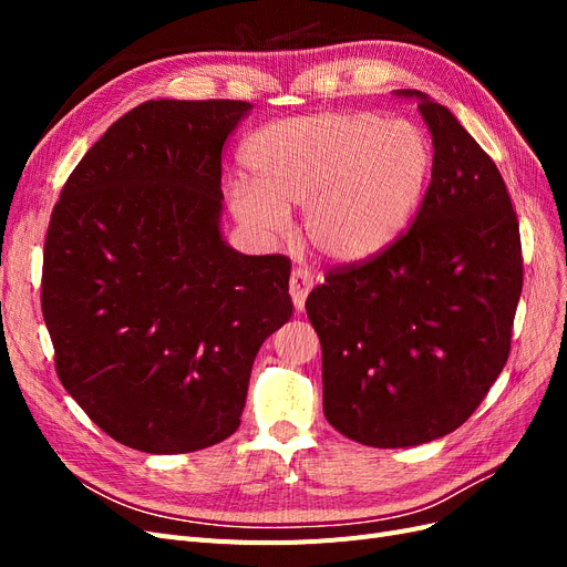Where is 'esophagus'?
Segmentation results:
<instances>
[{"mask_svg": "<svg viewBox=\"0 0 567 567\" xmlns=\"http://www.w3.org/2000/svg\"><path fill=\"white\" fill-rule=\"evenodd\" d=\"M315 286V277L307 269L302 267H296L293 271H290V284H288V290H290V298H293V305L296 310H302L305 307V300L307 296H310V290Z\"/></svg>", "mask_w": 567, "mask_h": 567, "instance_id": "1", "label": "esophagus"}]
</instances>
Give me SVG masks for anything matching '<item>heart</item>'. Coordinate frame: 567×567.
Instances as JSON below:
<instances>
[{"mask_svg":"<svg viewBox=\"0 0 567 567\" xmlns=\"http://www.w3.org/2000/svg\"><path fill=\"white\" fill-rule=\"evenodd\" d=\"M250 179L227 188L229 208L252 231L279 236L290 205H305L302 231L321 257L362 262L385 250L414 215L431 175L423 130L375 113L277 120L244 148Z\"/></svg>","mask_w":567,"mask_h":567,"instance_id":"obj_1","label":"heart"}]
</instances>
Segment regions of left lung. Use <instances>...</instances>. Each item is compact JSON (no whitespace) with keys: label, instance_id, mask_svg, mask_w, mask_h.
Masks as SVG:
<instances>
[{"label":"left lung","instance_id":"left-lung-1","mask_svg":"<svg viewBox=\"0 0 567 567\" xmlns=\"http://www.w3.org/2000/svg\"><path fill=\"white\" fill-rule=\"evenodd\" d=\"M400 94L419 99L435 148L416 217L379 255L326 271L305 302L321 342L326 421L381 450L471 419L506 367L523 290L502 173L450 109Z\"/></svg>","mask_w":567,"mask_h":567}]
</instances>
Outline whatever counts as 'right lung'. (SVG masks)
Segmentation results:
<instances>
[{"instance_id":"right-lung-1","label":"right lung","mask_w":567,"mask_h":567,"mask_svg":"<svg viewBox=\"0 0 567 567\" xmlns=\"http://www.w3.org/2000/svg\"><path fill=\"white\" fill-rule=\"evenodd\" d=\"M248 101L158 99L84 153L51 210L42 315L63 388L148 454L236 433L255 354L293 315L286 255L219 234L221 148Z\"/></svg>"}]
</instances>
